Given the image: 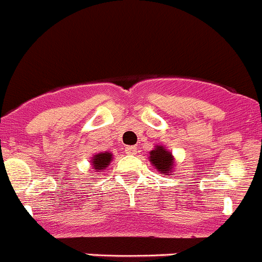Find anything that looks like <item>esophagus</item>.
I'll list each match as a JSON object with an SVG mask.
<instances>
[{"mask_svg": "<svg viewBox=\"0 0 262 262\" xmlns=\"http://www.w3.org/2000/svg\"><path fill=\"white\" fill-rule=\"evenodd\" d=\"M124 151H126V154H128V155H135V154L138 152V148H136L135 146H127L126 148H124Z\"/></svg>", "mask_w": 262, "mask_h": 262, "instance_id": "34e87169", "label": "esophagus"}]
</instances>
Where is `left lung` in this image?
Wrapping results in <instances>:
<instances>
[{
	"instance_id": "obj_1",
	"label": "left lung",
	"mask_w": 262,
	"mask_h": 262,
	"mask_svg": "<svg viewBox=\"0 0 262 262\" xmlns=\"http://www.w3.org/2000/svg\"><path fill=\"white\" fill-rule=\"evenodd\" d=\"M149 160L155 165V168H158L160 172H164V173H168L172 168V164H173V159L172 155L165 151L163 147H156L154 151L149 152Z\"/></svg>"
}]
</instances>
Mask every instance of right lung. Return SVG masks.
<instances>
[{
    "label": "right lung",
    "instance_id": "1",
    "mask_svg": "<svg viewBox=\"0 0 262 262\" xmlns=\"http://www.w3.org/2000/svg\"><path fill=\"white\" fill-rule=\"evenodd\" d=\"M111 154L108 152H104V154H98V155L94 156V159L91 160L93 163V167L94 169H98V172H100L102 169H104L107 165L110 164L111 162Z\"/></svg>",
    "mask_w": 262,
    "mask_h": 262
}]
</instances>
